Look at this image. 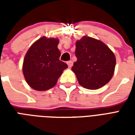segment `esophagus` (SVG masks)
Returning a JSON list of instances; mask_svg holds the SVG:
<instances>
[{"mask_svg": "<svg viewBox=\"0 0 135 135\" xmlns=\"http://www.w3.org/2000/svg\"><path fill=\"white\" fill-rule=\"evenodd\" d=\"M67 64H68V66L69 68H71L72 66H73V62L71 61H69L67 62Z\"/></svg>", "mask_w": 135, "mask_h": 135, "instance_id": "1", "label": "esophagus"}]
</instances>
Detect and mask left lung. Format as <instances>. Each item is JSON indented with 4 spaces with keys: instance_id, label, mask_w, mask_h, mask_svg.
<instances>
[{
    "instance_id": "left-lung-1",
    "label": "left lung",
    "mask_w": 135,
    "mask_h": 135,
    "mask_svg": "<svg viewBox=\"0 0 135 135\" xmlns=\"http://www.w3.org/2000/svg\"><path fill=\"white\" fill-rule=\"evenodd\" d=\"M77 61L71 70L79 84L89 90H97L110 81L114 73L116 57L104 42L83 36L76 42Z\"/></svg>"
}]
</instances>
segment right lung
<instances>
[{
    "instance_id": "right-lung-1",
    "label": "right lung",
    "mask_w": 135,
    "mask_h": 135,
    "mask_svg": "<svg viewBox=\"0 0 135 135\" xmlns=\"http://www.w3.org/2000/svg\"><path fill=\"white\" fill-rule=\"evenodd\" d=\"M58 38L42 37L32 45L23 61L22 71L31 88L45 91L53 88L67 64L59 60Z\"/></svg>"
}]
</instances>
